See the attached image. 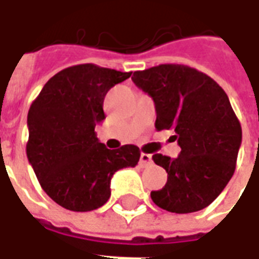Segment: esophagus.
I'll return each mask as SVG.
<instances>
[{"label": "esophagus", "instance_id": "obj_1", "mask_svg": "<svg viewBox=\"0 0 259 259\" xmlns=\"http://www.w3.org/2000/svg\"><path fill=\"white\" fill-rule=\"evenodd\" d=\"M151 162H152L151 155H150V154H144V152H143V154L140 155V165H141V166H148V165H150Z\"/></svg>", "mask_w": 259, "mask_h": 259}]
</instances>
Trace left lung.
I'll return each mask as SVG.
<instances>
[{
	"label": "left lung",
	"instance_id": "left-lung-1",
	"mask_svg": "<svg viewBox=\"0 0 259 259\" xmlns=\"http://www.w3.org/2000/svg\"><path fill=\"white\" fill-rule=\"evenodd\" d=\"M132 80L154 100L157 130H175L182 148L178 158L152 155L168 174L166 185L151 191L154 204L175 213L204 209L232 179L241 146V126L226 93L186 65L137 70Z\"/></svg>",
	"mask_w": 259,
	"mask_h": 259
}]
</instances>
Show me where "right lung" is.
Wrapping results in <instances>:
<instances>
[{"label": "right lung", "mask_w": 259, "mask_h": 259, "mask_svg": "<svg viewBox=\"0 0 259 259\" xmlns=\"http://www.w3.org/2000/svg\"><path fill=\"white\" fill-rule=\"evenodd\" d=\"M132 72L74 65L44 84L27 113V159L42 190L69 211L87 212L111 197V179L119 169L135 168L140 150L126 144L108 150L97 139L105 119L104 98Z\"/></svg>", "instance_id": "obj_1"}]
</instances>
